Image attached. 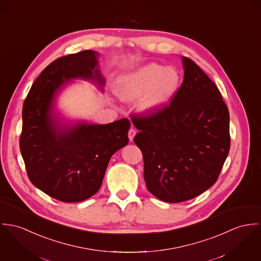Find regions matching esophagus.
Listing matches in <instances>:
<instances>
[{
	"label": "esophagus",
	"instance_id": "34e87169",
	"mask_svg": "<svg viewBox=\"0 0 261 261\" xmlns=\"http://www.w3.org/2000/svg\"><path fill=\"white\" fill-rule=\"evenodd\" d=\"M135 135H136V130L133 129V128H131V129L129 130V132H128V137H129V140H130L131 142L133 141Z\"/></svg>",
	"mask_w": 261,
	"mask_h": 261
}]
</instances>
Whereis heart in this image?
Segmentation results:
<instances>
[{"mask_svg":"<svg viewBox=\"0 0 261 261\" xmlns=\"http://www.w3.org/2000/svg\"><path fill=\"white\" fill-rule=\"evenodd\" d=\"M182 77L174 67L147 63L118 77L114 90L125 102L140 99L138 107L144 113H155L168 106L181 87Z\"/></svg>","mask_w":261,"mask_h":261,"instance_id":"obj_1","label":"heart"}]
</instances>
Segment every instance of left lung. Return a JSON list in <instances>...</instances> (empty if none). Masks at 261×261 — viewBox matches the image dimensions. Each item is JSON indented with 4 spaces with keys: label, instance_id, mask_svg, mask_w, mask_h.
<instances>
[{
    "label": "left lung",
    "instance_id": "obj_1",
    "mask_svg": "<svg viewBox=\"0 0 261 261\" xmlns=\"http://www.w3.org/2000/svg\"><path fill=\"white\" fill-rule=\"evenodd\" d=\"M170 105L131 118L147 189L165 202L200 195L217 180L230 148L229 112L216 85L190 59Z\"/></svg>",
    "mask_w": 261,
    "mask_h": 261
}]
</instances>
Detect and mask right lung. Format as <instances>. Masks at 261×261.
Here are the masks:
<instances>
[{
    "label": "right lung",
    "mask_w": 261,
    "mask_h": 261,
    "mask_svg": "<svg viewBox=\"0 0 261 261\" xmlns=\"http://www.w3.org/2000/svg\"><path fill=\"white\" fill-rule=\"evenodd\" d=\"M96 51L55 60L36 79L23 105L20 150L30 181L62 202H80L101 187L112 155L129 142L130 121L109 124L64 120L57 111L59 93L73 80L105 86Z\"/></svg>",
    "instance_id": "right-lung-1"
}]
</instances>
